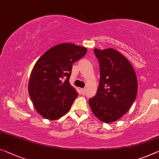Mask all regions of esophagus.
Segmentation results:
<instances>
[{
    "instance_id": "1",
    "label": "esophagus",
    "mask_w": 159,
    "mask_h": 159,
    "mask_svg": "<svg viewBox=\"0 0 159 159\" xmlns=\"http://www.w3.org/2000/svg\"><path fill=\"white\" fill-rule=\"evenodd\" d=\"M81 91L83 94H85V93H86V89H85V88H82V89H81Z\"/></svg>"
}]
</instances>
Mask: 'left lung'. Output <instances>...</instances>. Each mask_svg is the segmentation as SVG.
<instances>
[{
	"label": "left lung",
	"mask_w": 159,
	"mask_h": 159,
	"mask_svg": "<svg viewBox=\"0 0 159 159\" xmlns=\"http://www.w3.org/2000/svg\"><path fill=\"white\" fill-rule=\"evenodd\" d=\"M99 63L100 80L97 94L89 99L94 114L104 123H111L125 114L133 104L137 79L128 60L114 49H94Z\"/></svg>",
	"instance_id": "8db88e82"
}]
</instances>
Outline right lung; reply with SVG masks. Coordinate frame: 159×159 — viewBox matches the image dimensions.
I'll return each mask as SVG.
<instances>
[{"mask_svg": "<svg viewBox=\"0 0 159 159\" xmlns=\"http://www.w3.org/2000/svg\"><path fill=\"white\" fill-rule=\"evenodd\" d=\"M87 49L72 43L50 48L32 70L28 92L36 110L49 120L67 113L78 94L70 84L72 64L86 55Z\"/></svg>", "mask_w": 159, "mask_h": 159, "instance_id": "obj_1", "label": "right lung"}]
</instances>
